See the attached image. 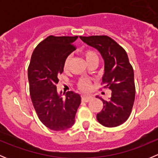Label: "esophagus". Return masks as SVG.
I'll list each match as a JSON object with an SVG mask.
<instances>
[{
    "instance_id": "34e87169",
    "label": "esophagus",
    "mask_w": 158,
    "mask_h": 158,
    "mask_svg": "<svg viewBox=\"0 0 158 158\" xmlns=\"http://www.w3.org/2000/svg\"><path fill=\"white\" fill-rule=\"evenodd\" d=\"M92 98H93V97L90 95H82V100L83 102H89L90 100H92Z\"/></svg>"
}]
</instances>
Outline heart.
I'll list each match as a JSON object with an SVG mask.
<instances>
[{"label":"heart","instance_id":"1","mask_svg":"<svg viewBox=\"0 0 158 158\" xmlns=\"http://www.w3.org/2000/svg\"><path fill=\"white\" fill-rule=\"evenodd\" d=\"M82 54H83V56L84 58H85V61H86L87 63L91 61H93V60H98V54H97V52L92 49H85V50L83 51V52H82ZM69 63V57H68V58L66 60V61H65V63H64L65 70L68 69ZM79 86L82 89H83V90H88L89 87H90V82H89L88 79H82L80 81H79Z\"/></svg>","mask_w":158,"mask_h":158}]
</instances>
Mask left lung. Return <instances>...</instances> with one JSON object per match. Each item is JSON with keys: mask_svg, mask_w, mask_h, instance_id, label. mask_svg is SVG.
Returning a JSON list of instances; mask_svg holds the SVG:
<instances>
[{"mask_svg": "<svg viewBox=\"0 0 158 158\" xmlns=\"http://www.w3.org/2000/svg\"><path fill=\"white\" fill-rule=\"evenodd\" d=\"M84 43L94 47L104 60V88L111 90V96L103 102V109L97 120L103 126L113 128L122 125L131 112L135 98L134 70L125 50L108 36H79Z\"/></svg>", "mask_w": 158, "mask_h": 158, "instance_id": "obj_1", "label": "left lung"}]
</instances>
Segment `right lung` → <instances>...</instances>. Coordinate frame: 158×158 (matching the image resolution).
Returning <instances> with one entry per match:
<instances>
[{
    "mask_svg": "<svg viewBox=\"0 0 158 158\" xmlns=\"http://www.w3.org/2000/svg\"><path fill=\"white\" fill-rule=\"evenodd\" d=\"M78 36H49L33 50L28 67V81L33 106L40 122L53 131L71 128L81 103L79 94L70 91L66 98L59 95L58 76L64 63L74 51Z\"/></svg>",
    "mask_w": 158,
    "mask_h": 158,
    "instance_id": "obj_1",
    "label": "right lung"
}]
</instances>
